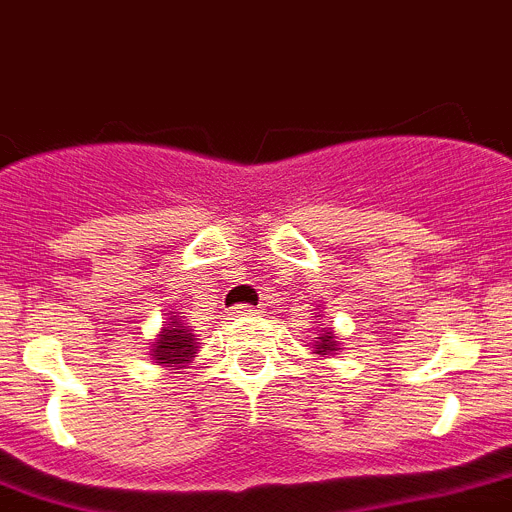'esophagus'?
Masks as SVG:
<instances>
[{
  "label": "esophagus",
  "mask_w": 512,
  "mask_h": 512,
  "mask_svg": "<svg viewBox=\"0 0 512 512\" xmlns=\"http://www.w3.org/2000/svg\"><path fill=\"white\" fill-rule=\"evenodd\" d=\"M256 313H259V310L253 308V305H235V308L230 310L227 316H230V318H251V316H256Z\"/></svg>",
  "instance_id": "esophagus-1"
}]
</instances>
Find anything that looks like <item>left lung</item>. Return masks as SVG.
<instances>
[{"mask_svg": "<svg viewBox=\"0 0 512 512\" xmlns=\"http://www.w3.org/2000/svg\"><path fill=\"white\" fill-rule=\"evenodd\" d=\"M339 342H336V334L331 329L321 331V334L316 336V342H313V352H316L318 357H326V355H339Z\"/></svg>", "mask_w": 512, "mask_h": 512, "instance_id": "left-lung-1", "label": "left lung"}]
</instances>
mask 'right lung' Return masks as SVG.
Returning a JSON list of instances; mask_svg holds the SVG:
<instances>
[{
  "label": "right lung",
  "instance_id": "right-lung-1",
  "mask_svg": "<svg viewBox=\"0 0 512 512\" xmlns=\"http://www.w3.org/2000/svg\"><path fill=\"white\" fill-rule=\"evenodd\" d=\"M196 352H199V342H196L189 326L183 323V316H170L152 342V360L170 370L186 368L196 357Z\"/></svg>",
  "mask_w": 512,
  "mask_h": 512
}]
</instances>
